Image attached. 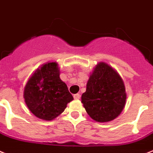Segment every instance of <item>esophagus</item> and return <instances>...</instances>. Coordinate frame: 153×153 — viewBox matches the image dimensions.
Masks as SVG:
<instances>
[{
    "mask_svg": "<svg viewBox=\"0 0 153 153\" xmlns=\"http://www.w3.org/2000/svg\"><path fill=\"white\" fill-rule=\"evenodd\" d=\"M74 99H76V100H77V99H79V98H80V94H74Z\"/></svg>",
    "mask_w": 153,
    "mask_h": 153,
    "instance_id": "34e87169",
    "label": "esophagus"
}]
</instances>
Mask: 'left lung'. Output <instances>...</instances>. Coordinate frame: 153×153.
<instances>
[{"label": "left lung", "mask_w": 153, "mask_h": 153, "mask_svg": "<svg viewBox=\"0 0 153 153\" xmlns=\"http://www.w3.org/2000/svg\"><path fill=\"white\" fill-rule=\"evenodd\" d=\"M126 99L125 86L120 76L106 63H98L81 96L88 114L100 123L113 120L123 111Z\"/></svg>", "instance_id": "8db88e82"}]
</instances>
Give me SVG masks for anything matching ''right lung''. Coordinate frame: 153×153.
<instances>
[{"instance_id": "right-lung-1", "label": "right lung", "mask_w": 153, "mask_h": 153, "mask_svg": "<svg viewBox=\"0 0 153 153\" xmlns=\"http://www.w3.org/2000/svg\"><path fill=\"white\" fill-rule=\"evenodd\" d=\"M59 75L58 64L55 62H47L34 72L24 88L26 105L40 119L54 120L74 99Z\"/></svg>"}]
</instances>
